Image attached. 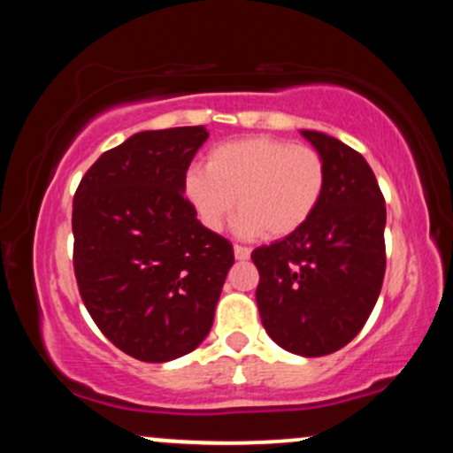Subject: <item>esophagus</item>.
Segmentation results:
<instances>
[{
	"label": "esophagus",
	"instance_id": "esophagus-1",
	"mask_svg": "<svg viewBox=\"0 0 453 453\" xmlns=\"http://www.w3.org/2000/svg\"><path fill=\"white\" fill-rule=\"evenodd\" d=\"M249 256H251V249L242 247V244H234V257L242 262V259H249Z\"/></svg>",
	"mask_w": 453,
	"mask_h": 453
}]
</instances>
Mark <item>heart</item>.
<instances>
[{
	"instance_id": "b5f03b06",
	"label": "heart",
	"mask_w": 453,
	"mask_h": 453,
	"mask_svg": "<svg viewBox=\"0 0 453 453\" xmlns=\"http://www.w3.org/2000/svg\"><path fill=\"white\" fill-rule=\"evenodd\" d=\"M327 168L319 150L289 140L251 136L219 144L204 168L185 176V197L212 232L238 204L242 236L285 238L311 221L326 194Z\"/></svg>"
}]
</instances>
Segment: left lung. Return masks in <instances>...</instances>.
<instances>
[{
  "instance_id": "left-lung-1",
  "label": "left lung",
  "mask_w": 453,
  "mask_h": 453,
  "mask_svg": "<svg viewBox=\"0 0 453 453\" xmlns=\"http://www.w3.org/2000/svg\"><path fill=\"white\" fill-rule=\"evenodd\" d=\"M327 168L319 209L298 232L251 253L268 336L296 356L339 351L366 324L386 274V200L357 150L303 129Z\"/></svg>"
}]
</instances>
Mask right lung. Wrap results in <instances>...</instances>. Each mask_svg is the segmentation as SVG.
<instances>
[{
    "mask_svg": "<svg viewBox=\"0 0 453 453\" xmlns=\"http://www.w3.org/2000/svg\"><path fill=\"white\" fill-rule=\"evenodd\" d=\"M204 126L138 132L87 170L74 194V274L102 334L142 362H170L211 332L234 264L197 221L185 174Z\"/></svg>",
    "mask_w": 453,
    "mask_h": 453,
    "instance_id": "add662e5",
    "label": "right lung"
}]
</instances>
